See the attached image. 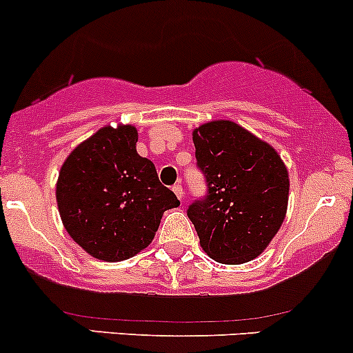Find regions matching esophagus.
Listing matches in <instances>:
<instances>
[{
    "instance_id": "1",
    "label": "esophagus",
    "mask_w": 353,
    "mask_h": 353,
    "mask_svg": "<svg viewBox=\"0 0 353 353\" xmlns=\"http://www.w3.org/2000/svg\"><path fill=\"white\" fill-rule=\"evenodd\" d=\"M173 192H175V195L180 199V201H183V187H181L180 183L173 185Z\"/></svg>"
}]
</instances>
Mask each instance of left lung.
Returning <instances> with one entry per match:
<instances>
[{"mask_svg":"<svg viewBox=\"0 0 353 353\" xmlns=\"http://www.w3.org/2000/svg\"><path fill=\"white\" fill-rule=\"evenodd\" d=\"M207 195L188 205L201 246L212 260L246 263L281 230L289 201V173L268 143L231 121L192 132Z\"/></svg>","mask_w":353,"mask_h":353,"instance_id":"8db88e82","label":"left lung"}]
</instances>
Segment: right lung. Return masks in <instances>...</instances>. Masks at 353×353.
<instances>
[{"instance_id": "obj_1", "label": "right lung", "mask_w": 353, "mask_h": 353, "mask_svg": "<svg viewBox=\"0 0 353 353\" xmlns=\"http://www.w3.org/2000/svg\"><path fill=\"white\" fill-rule=\"evenodd\" d=\"M134 125L101 127L72 150L56 185L61 219L98 260L122 261L150 246L163 212L180 205L154 165L137 154Z\"/></svg>"}]
</instances>
